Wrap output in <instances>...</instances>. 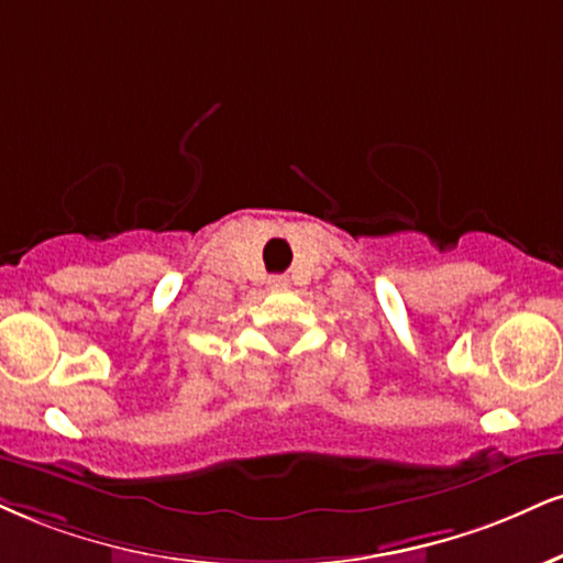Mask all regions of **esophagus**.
<instances>
[{"instance_id":"esophagus-1","label":"esophagus","mask_w":563,"mask_h":563,"mask_svg":"<svg viewBox=\"0 0 563 563\" xmlns=\"http://www.w3.org/2000/svg\"><path fill=\"white\" fill-rule=\"evenodd\" d=\"M269 286H273V288H286L288 280H286V277L277 275V277H273V280H269Z\"/></svg>"}]
</instances>
